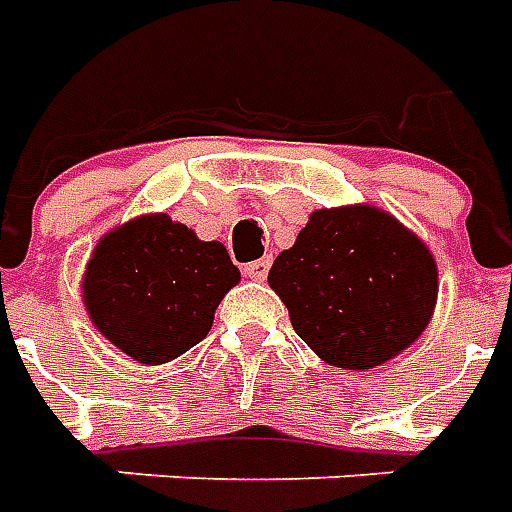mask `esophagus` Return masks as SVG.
I'll list each match as a JSON object with an SVG mask.
<instances>
[{"label": "esophagus", "mask_w": 512, "mask_h": 512, "mask_svg": "<svg viewBox=\"0 0 512 512\" xmlns=\"http://www.w3.org/2000/svg\"><path fill=\"white\" fill-rule=\"evenodd\" d=\"M268 268H271V257H260V260H252V263H246L244 274L249 279H257V282H263L268 277Z\"/></svg>", "instance_id": "34e87169"}]
</instances>
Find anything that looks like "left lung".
<instances>
[{"mask_svg": "<svg viewBox=\"0 0 512 512\" xmlns=\"http://www.w3.org/2000/svg\"><path fill=\"white\" fill-rule=\"evenodd\" d=\"M268 285L323 362L370 370L425 332L439 271L428 246L395 216L345 205L312 213L296 244L274 260Z\"/></svg>", "mask_w": 512, "mask_h": 512, "instance_id": "8db88e82", "label": "left lung"}]
</instances>
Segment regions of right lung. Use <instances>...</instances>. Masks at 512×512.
I'll return each instance as SVG.
<instances>
[{
    "mask_svg": "<svg viewBox=\"0 0 512 512\" xmlns=\"http://www.w3.org/2000/svg\"><path fill=\"white\" fill-rule=\"evenodd\" d=\"M238 279L219 241H200L167 213H147L98 241L82 293L109 343L134 362L164 365L211 332L213 312Z\"/></svg>",
    "mask_w": 512,
    "mask_h": 512,
    "instance_id": "1",
    "label": "right lung"
}]
</instances>
